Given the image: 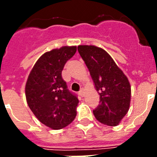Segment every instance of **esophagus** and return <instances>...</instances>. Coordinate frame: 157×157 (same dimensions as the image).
Returning a JSON list of instances; mask_svg holds the SVG:
<instances>
[{"mask_svg":"<svg viewBox=\"0 0 157 157\" xmlns=\"http://www.w3.org/2000/svg\"><path fill=\"white\" fill-rule=\"evenodd\" d=\"M79 94H80V95L83 97V96L85 95V90H84L83 88L81 89V90H80V92H79Z\"/></svg>","mask_w":157,"mask_h":157,"instance_id":"obj_1","label":"esophagus"}]
</instances>
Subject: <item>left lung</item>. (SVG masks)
Instances as JSON below:
<instances>
[{"label": "left lung", "mask_w": 157, "mask_h": 157, "mask_svg": "<svg viewBox=\"0 0 157 157\" xmlns=\"http://www.w3.org/2000/svg\"><path fill=\"white\" fill-rule=\"evenodd\" d=\"M77 50L99 94V104L93 111L94 115L102 124L116 126L129 111L131 98L129 80L102 48L79 45Z\"/></svg>", "instance_id": "8db88e82"}]
</instances>
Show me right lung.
Instances as JSON below:
<instances>
[{
	"label": "right lung",
	"instance_id": "right-lung-1",
	"mask_svg": "<svg viewBox=\"0 0 157 157\" xmlns=\"http://www.w3.org/2000/svg\"><path fill=\"white\" fill-rule=\"evenodd\" d=\"M76 51V46H63L45 53L36 61L26 83L28 107L50 129H63L76 116L77 96L69 91L62 78L64 65Z\"/></svg>",
	"mask_w": 157,
	"mask_h": 157
}]
</instances>
